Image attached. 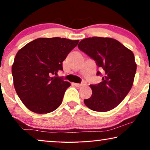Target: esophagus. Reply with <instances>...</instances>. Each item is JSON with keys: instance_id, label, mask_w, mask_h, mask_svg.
Wrapping results in <instances>:
<instances>
[{"instance_id": "obj_1", "label": "esophagus", "mask_w": 150, "mask_h": 150, "mask_svg": "<svg viewBox=\"0 0 150 150\" xmlns=\"http://www.w3.org/2000/svg\"><path fill=\"white\" fill-rule=\"evenodd\" d=\"M74 85L76 86V87H81V86H83L85 85V81H83V83H73Z\"/></svg>"}]
</instances>
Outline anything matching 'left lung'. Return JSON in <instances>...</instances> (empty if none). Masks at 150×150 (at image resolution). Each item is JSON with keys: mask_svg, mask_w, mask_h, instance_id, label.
Returning a JSON list of instances; mask_svg holds the SVG:
<instances>
[{"mask_svg": "<svg viewBox=\"0 0 150 150\" xmlns=\"http://www.w3.org/2000/svg\"><path fill=\"white\" fill-rule=\"evenodd\" d=\"M81 51L103 69L101 83L91 85L92 95L84 100L85 105L94 111L106 112L115 108L130 91L137 64L132 51L117 40L108 38H85L78 45Z\"/></svg>", "mask_w": 150, "mask_h": 150, "instance_id": "obj_1", "label": "left lung"}]
</instances>
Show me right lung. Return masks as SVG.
<instances>
[{
  "label": "right lung",
  "instance_id": "1",
  "mask_svg": "<svg viewBox=\"0 0 150 150\" xmlns=\"http://www.w3.org/2000/svg\"><path fill=\"white\" fill-rule=\"evenodd\" d=\"M79 42L38 38L18 51L12 65L13 85L18 97L30 110L48 113L61 105L70 83L53 75L63 71V61Z\"/></svg>",
  "mask_w": 150,
  "mask_h": 150
}]
</instances>
